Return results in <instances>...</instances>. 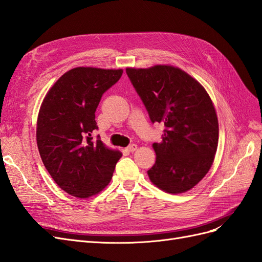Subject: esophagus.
<instances>
[{
    "mask_svg": "<svg viewBox=\"0 0 262 262\" xmlns=\"http://www.w3.org/2000/svg\"><path fill=\"white\" fill-rule=\"evenodd\" d=\"M137 149V145L136 144H132L129 145L128 147H127V150H128L129 152H134Z\"/></svg>",
    "mask_w": 262,
    "mask_h": 262,
    "instance_id": "1",
    "label": "esophagus"
}]
</instances>
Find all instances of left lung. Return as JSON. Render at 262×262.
<instances>
[{
  "label": "left lung",
  "mask_w": 262,
  "mask_h": 262,
  "mask_svg": "<svg viewBox=\"0 0 262 262\" xmlns=\"http://www.w3.org/2000/svg\"><path fill=\"white\" fill-rule=\"evenodd\" d=\"M133 86L152 124L164 125L155 143L156 162L147 172L168 193H183L210 170L219 144V121L213 103L196 80L171 66L127 68Z\"/></svg>",
  "instance_id": "8db88e82"
}]
</instances>
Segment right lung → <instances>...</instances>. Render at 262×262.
<instances>
[{
  "label": "right lung",
  "instance_id": "add662e5",
  "mask_svg": "<svg viewBox=\"0 0 262 262\" xmlns=\"http://www.w3.org/2000/svg\"><path fill=\"white\" fill-rule=\"evenodd\" d=\"M123 70L79 67L59 78L45 96L37 119V146L55 182L77 198H89L110 183L122 157L93 139L95 111Z\"/></svg>",
  "mask_w": 262,
  "mask_h": 262
}]
</instances>
